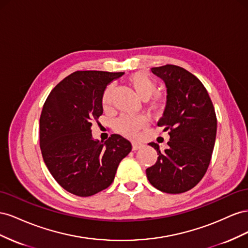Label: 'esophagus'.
I'll return each mask as SVG.
<instances>
[{"label":"esophagus","mask_w":248,"mask_h":248,"mask_svg":"<svg viewBox=\"0 0 248 248\" xmlns=\"http://www.w3.org/2000/svg\"><path fill=\"white\" fill-rule=\"evenodd\" d=\"M143 147V144L140 143V142H133L132 143V148L133 151H137V150H140V148Z\"/></svg>","instance_id":"1"}]
</instances>
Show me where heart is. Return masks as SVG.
Here are the masks:
<instances>
[{
  "instance_id": "b5f03b06",
  "label": "heart",
  "mask_w": 248,
  "mask_h": 248,
  "mask_svg": "<svg viewBox=\"0 0 248 248\" xmlns=\"http://www.w3.org/2000/svg\"><path fill=\"white\" fill-rule=\"evenodd\" d=\"M128 82L130 86L134 89L136 94L142 98L147 100L155 93L157 91V83L153 78L144 73V72H136L132 74L128 78ZM111 94H112V86H108L104 90L102 96V104L105 108H107L111 103ZM165 102L163 98L159 95H154L150 101V108L155 113H160L163 111ZM147 124V119L144 116L137 115H122L119 116L114 122V130L125 137L134 138L136 137L139 131L143 129Z\"/></svg>"
}]
</instances>
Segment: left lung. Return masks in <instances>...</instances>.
I'll return each instance as SVG.
<instances>
[{
    "label": "left lung",
    "instance_id": "obj_1",
    "mask_svg": "<svg viewBox=\"0 0 248 248\" xmlns=\"http://www.w3.org/2000/svg\"><path fill=\"white\" fill-rule=\"evenodd\" d=\"M152 72L167 88L166 107L158 125L168 131L170 139L162 153L159 144L150 143L159 155L146 169V176L162 192L183 193L207 172L216 139L215 109L202 83L185 68L166 64Z\"/></svg>",
    "mask_w": 248,
    "mask_h": 248
}]
</instances>
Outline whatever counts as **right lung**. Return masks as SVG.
Masks as SVG:
<instances>
[{
	"instance_id": "right-lung-1",
	"label": "right lung",
	"mask_w": 248,
	"mask_h": 248,
	"mask_svg": "<svg viewBox=\"0 0 248 248\" xmlns=\"http://www.w3.org/2000/svg\"><path fill=\"white\" fill-rule=\"evenodd\" d=\"M124 73L78 70L48 94L39 119V144L53 178L68 192L91 196L108 188L117 167L132 150L118 134L103 142L91 126L103 114L102 96L107 85Z\"/></svg>"
}]
</instances>
